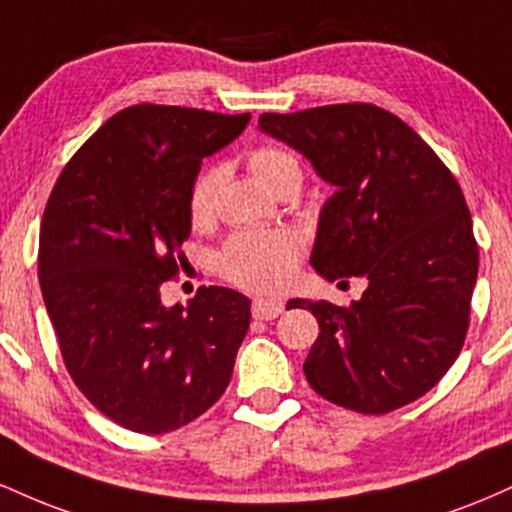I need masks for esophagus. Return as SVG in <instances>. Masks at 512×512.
<instances>
[{"label": "esophagus", "instance_id": "esophagus-1", "mask_svg": "<svg viewBox=\"0 0 512 512\" xmlns=\"http://www.w3.org/2000/svg\"><path fill=\"white\" fill-rule=\"evenodd\" d=\"M281 313H284V301H279V298H255L252 301V315L257 320H272Z\"/></svg>", "mask_w": 512, "mask_h": 512}]
</instances>
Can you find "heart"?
<instances>
[{
	"mask_svg": "<svg viewBox=\"0 0 512 512\" xmlns=\"http://www.w3.org/2000/svg\"><path fill=\"white\" fill-rule=\"evenodd\" d=\"M248 166L257 180L274 192L279 182L291 173L301 175L298 161L286 151L274 146L255 149L248 158ZM216 173L204 170L195 180L190 192V214L195 221H204L211 211L214 199ZM301 240L289 231L272 233H240L226 245L219 257V267L226 279L236 281L245 289L279 291L293 279L296 264L301 260Z\"/></svg>",
	"mask_w": 512,
	"mask_h": 512,
	"instance_id": "heart-1",
	"label": "heart"
}]
</instances>
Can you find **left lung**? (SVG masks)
I'll return each mask as SVG.
<instances>
[{"label": "left lung", "mask_w": 512, "mask_h": 512, "mask_svg": "<svg viewBox=\"0 0 512 512\" xmlns=\"http://www.w3.org/2000/svg\"><path fill=\"white\" fill-rule=\"evenodd\" d=\"M260 129L334 185L317 219L315 272L368 281L351 308L291 301L320 325L303 363L310 387L361 414L426 395L460 354L477 284L479 248L457 180L414 129L370 103L264 113Z\"/></svg>", "instance_id": "obj_1"}]
</instances>
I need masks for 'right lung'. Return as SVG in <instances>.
<instances>
[{"label": "right lung", "mask_w": 512, "mask_h": 512, "mask_svg": "<svg viewBox=\"0 0 512 512\" xmlns=\"http://www.w3.org/2000/svg\"><path fill=\"white\" fill-rule=\"evenodd\" d=\"M245 115L132 105L62 170L40 226L38 279L64 366L115 424L175 431L204 414L233 375L250 298L202 286L187 308L161 303L192 231L202 158L240 137Z\"/></svg>", "instance_id": "add662e5"}]
</instances>
